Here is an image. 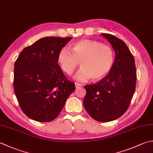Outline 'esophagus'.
<instances>
[{
  "label": "esophagus",
  "mask_w": 153,
  "mask_h": 153,
  "mask_svg": "<svg viewBox=\"0 0 153 153\" xmlns=\"http://www.w3.org/2000/svg\"><path fill=\"white\" fill-rule=\"evenodd\" d=\"M75 85H76V88H79V87L82 86V84H80V83H75Z\"/></svg>",
  "instance_id": "obj_1"
}]
</instances>
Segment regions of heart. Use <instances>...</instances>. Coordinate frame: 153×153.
I'll list each match as a JSON object with an SVG mask.
<instances>
[{"label": "heart", "instance_id": "obj_1", "mask_svg": "<svg viewBox=\"0 0 153 153\" xmlns=\"http://www.w3.org/2000/svg\"><path fill=\"white\" fill-rule=\"evenodd\" d=\"M115 60L113 48L108 45L91 40H82L75 42L71 51L62 48L59 52L58 62L62 71L71 76L78 66L82 68L76 75V79L85 82L92 79H104L112 70Z\"/></svg>", "mask_w": 153, "mask_h": 153}]
</instances>
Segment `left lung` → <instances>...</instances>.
Returning <instances> with one entry per match:
<instances>
[{
	"instance_id": "obj_1",
	"label": "left lung",
	"mask_w": 153,
	"mask_h": 153,
	"mask_svg": "<svg viewBox=\"0 0 153 153\" xmlns=\"http://www.w3.org/2000/svg\"><path fill=\"white\" fill-rule=\"evenodd\" d=\"M115 51L112 70L104 79L86 85L83 105L97 121L108 122L122 116L129 107L135 91L137 71L134 59L123 41L110 34H101Z\"/></svg>"
}]
</instances>
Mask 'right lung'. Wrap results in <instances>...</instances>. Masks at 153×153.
I'll return each mask as SVG.
<instances>
[{
    "label": "right lung",
    "mask_w": 153,
    "mask_h": 153,
    "mask_svg": "<svg viewBox=\"0 0 153 153\" xmlns=\"http://www.w3.org/2000/svg\"><path fill=\"white\" fill-rule=\"evenodd\" d=\"M71 39L41 38L26 47L14 63L15 95L24 113L33 120L55 119L76 89L58 64L59 52Z\"/></svg>",
    "instance_id": "right-lung-1"
}]
</instances>
